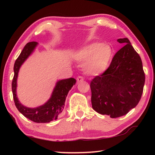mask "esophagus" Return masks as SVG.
<instances>
[{"instance_id":"34e87169","label":"esophagus","mask_w":155,"mask_h":155,"mask_svg":"<svg viewBox=\"0 0 155 155\" xmlns=\"http://www.w3.org/2000/svg\"><path fill=\"white\" fill-rule=\"evenodd\" d=\"M84 80V78L83 77H81V76H78V77L77 78V83L81 82V81H83Z\"/></svg>"}]
</instances>
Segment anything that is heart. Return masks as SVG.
Segmentation results:
<instances>
[{
  "instance_id": "obj_1",
  "label": "heart",
  "mask_w": 155,
  "mask_h": 155,
  "mask_svg": "<svg viewBox=\"0 0 155 155\" xmlns=\"http://www.w3.org/2000/svg\"><path fill=\"white\" fill-rule=\"evenodd\" d=\"M113 51L107 44L94 42L88 44L74 54V59L81 63H86L84 70L90 76L101 75L106 71L111 62Z\"/></svg>"
}]
</instances>
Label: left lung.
Instances as JSON below:
<instances>
[{
    "label": "left lung",
    "instance_id": "1",
    "mask_svg": "<svg viewBox=\"0 0 155 155\" xmlns=\"http://www.w3.org/2000/svg\"><path fill=\"white\" fill-rule=\"evenodd\" d=\"M113 57L103 74L91 81V104L96 112L115 118L124 115L137 105L143 93L145 74L142 61L127 38Z\"/></svg>",
    "mask_w": 155,
    "mask_h": 155
}]
</instances>
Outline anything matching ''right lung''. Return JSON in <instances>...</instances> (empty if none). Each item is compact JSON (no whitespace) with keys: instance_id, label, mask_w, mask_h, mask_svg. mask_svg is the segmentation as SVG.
Segmentation results:
<instances>
[{"instance_id":"right-lung-1","label":"right lung","mask_w":155,"mask_h":155,"mask_svg":"<svg viewBox=\"0 0 155 155\" xmlns=\"http://www.w3.org/2000/svg\"><path fill=\"white\" fill-rule=\"evenodd\" d=\"M38 44V43L36 41L27 43L21 52L19 57L15 60L14 67V76L12 84V92L15 107L24 116L34 122L48 123L52 120H57V117L61 115L64 108L65 98L72 86L75 85L76 79L74 78H70L59 80L56 83L51 98L42 105L35 108H30L21 104L18 98L16 93L18 72L21 65L33 53Z\"/></svg>"}]
</instances>
